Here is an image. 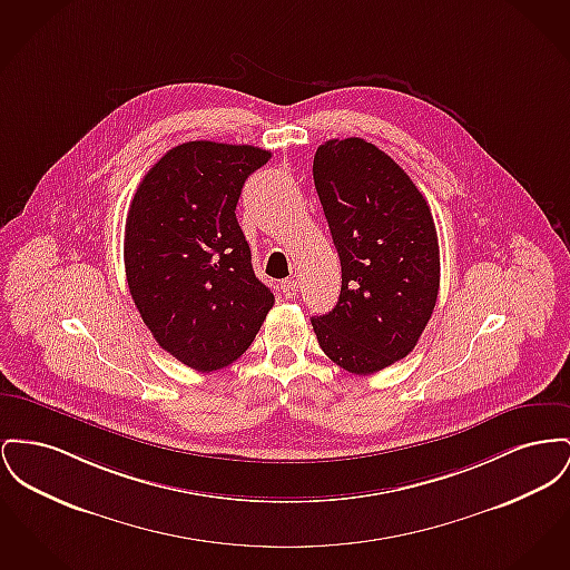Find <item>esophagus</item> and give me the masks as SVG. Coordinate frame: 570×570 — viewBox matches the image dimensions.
<instances>
[{"label":"esophagus","mask_w":570,"mask_h":570,"mask_svg":"<svg viewBox=\"0 0 570 570\" xmlns=\"http://www.w3.org/2000/svg\"><path fill=\"white\" fill-rule=\"evenodd\" d=\"M279 291L284 293L286 299H293V297H297V293H299V284H297L295 279H284V282L279 284Z\"/></svg>","instance_id":"esophagus-1"}]
</instances>
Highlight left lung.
<instances>
[{
	"instance_id": "8db88e82",
	"label": "left lung",
	"mask_w": 570,
	"mask_h": 570,
	"mask_svg": "<svg viewBox=\"0 0 570 570\" xmlns=\"http://www.w3.org/2000/svg\"><path fill=\"white\" fill-rule=\"evenodd\" d=\"M312 174L342 267L340 299L312 327L340 368L372 374L413 351L435 309L431 206L406 171L362 137L318 146Z\"/></svg>"
}]
</instances>
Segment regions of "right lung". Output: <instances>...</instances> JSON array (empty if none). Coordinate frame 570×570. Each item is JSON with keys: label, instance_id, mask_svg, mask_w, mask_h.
Here are the masks:
<instances>
[{"label": "right lung", "instance_id": "obj_1", "mask_svg": "<svg viewBox=\"0 0 570 570\" xmlns=\"http://www.w3.org/2000/svg\"><path fill=\"white\" fill-rule=\"evenodd\" d=\"M268 159L256 146L180 144L148 169L129 206L125 268L135 307L159 346L198 372L236 362L275 302L235 215L247 176Z\"/></svg>", "mask_w": 570, "mask_h": 570}]
</instances>
